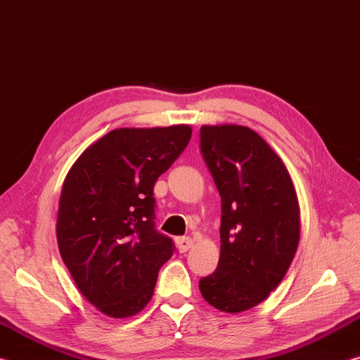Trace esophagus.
<instances>
[{"instance_id": "obj_1", "label": "esophagus", "mask_w": 360, "mask_h": 360, "mask_svg": "<svg viewBox=\"0 0 360 360\" xmlns=\"http://www.w3.org/2000/svg\"><path fill=\"white\" fill-rule=\"evenodd\" d=\"M176 245H178L179 252H187L193 246V240L188 238V236H181V238L176 240Z\"/></svg>"}]
</instances>
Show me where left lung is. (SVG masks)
<instances>
[{
	"label": "left lung",
	"mask_w": 360,
	"mask_h": 360,
	"mask_svg": "<svg viewBox=\"0 0 360 360\" xmlns=\"http://www.w3.org/2000/svg\"><path fill=\"white\" fill-rule=\"evenodd\" d=\"M200 148L222 202L221 257L200 292L211 307L241 313L289 270L300 241L297 192L281 157L249 127L203 125Z\"/></svg>",
	"instance_id": "left-lung-1"
}]
</instances>
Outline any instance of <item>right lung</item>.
Returning <instances> with one entry per match:
<instances>
[{"instance_id": "1", "label": "right lung", "mask_w": 360, "mask_h": 360, "mask_svg": "<svg viewBox=\"0 0 360 360\" xmlns=\"http://www.w3.org/2000/svg\"><path fill=\"white\" fill-rule=\"evenodd\" d=\"M191 136L188 125L115 129L89 146L66 174L60 254L81 294L109 318L141 311L173 255L172 238L154 227V184Z\"/></svg>"}]
</instances>
